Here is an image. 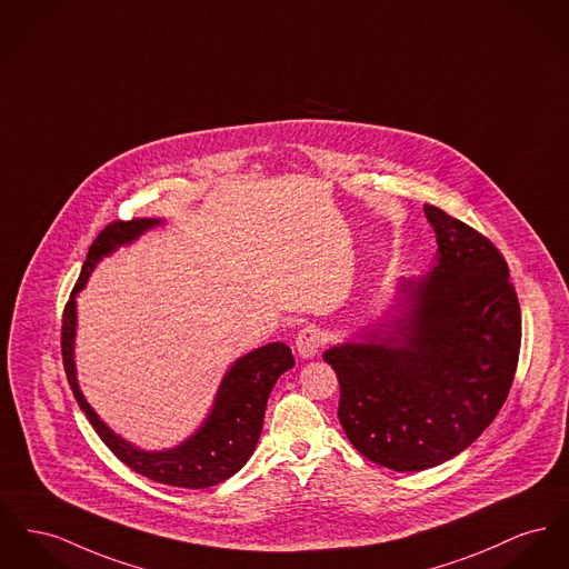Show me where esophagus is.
<instances>
[{"mask_svg":"<svg viewBox=\"0 0 569 569\" xmlns=\"http://www.w3.org/2000/svg\"><path fill=\"white\" fill-rule=\"evenodd\" d=\"M325 333L318 327H305L297 337V352L301 359H313L325 343Z\"/></svg>","mask_w":569,"mask_h":569,"instance_id":"34e87169","label":"esophagus"}]
</instances>
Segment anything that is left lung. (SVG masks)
Returning a JSON list of instances; mask_svg holds the SVG:
<instances>
[{
    "instance_id": "8db88e82",
    "label": "left lung",
    "mask_w": 569,
    "mask_h": 569,
    "mask_svg": "<svg viewBox=\"0 0 569 569\" xmlns=\"http://www.w3.org/2000/svg\"><path fill=\"white\" fill-rule=\"evenodd\" d=\"M435 268L401 279L376 322L329 348L339 423L368 460L426 470L495 421L513 382L522 320L499 249L432 203Z\"/></svg>"
}]
</instances>
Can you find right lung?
<instances>
[{
  "label": "right lung",
  "mask_w": 569,
  "mask_h": 569,
  "mask_svg": "<svg viewBox=\"0 0 569 569\" xmlns=\"http://www.w3.org/2000/svg\"><path fill=\"white\" fill-rule=\"evenodd\" d=\"M163 219H133L116 221L107 226L92 242L81 274L72 288L70 301L62 318V359L67 369L68 385L79 408L90 419L102 442L134 472L176 488H210L228 477H232L251 458L264 423L268 396L277 378L295 368L292 350L283 341H272L244 357L236 359L226 371L210 412L201 421L200 428L184 438L180 445L148 451L116 435L94 408L83 398L77 368H74V337H77V295L86 288L92 270L99 267L102 258L118 251V247L131 244L148 230L161 226Z\"/></svg>",
  "instance_id": "obj_1"
}]
</instances>
